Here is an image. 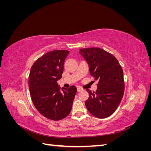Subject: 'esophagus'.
Here are the masks:
<instances>
[{
    "label": "esophagus",
    "instance_id": "34e87169",
    "mask_svg": "<svg viewBox=\"0 0 151 151\" xmlns=\"http://www.w3.org/2000/svg\"><path fill=\"white\" fill-rule=\"evenodd\" d=\"M83 91V89H82L81 88H77V92H81V91Z\"/></svg>",
    "mask_w": 151,
    "mask_h": 151
}]
</instances>
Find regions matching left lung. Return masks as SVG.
Masks as SVG:
<instances>
[{
    "label": "left lung",
    "instance_id": "obj_1",
    "mask_svg": "<svg viewBox=\"0 0 151 151\" xmlns=\"http://www.w3.org/2000/svg\"><path fill=\"white\" fill-rule=\"evenodd\" d=\"M79 53L88 63L91 76L98 81L96 92L86 89L89 96L86 106L96 117H108L119 106L124 94L122 68L112 54L100 48H82Z\"/></svg>",
    "mask_w": 151,
    "mask_h": 151
}]
</instances>
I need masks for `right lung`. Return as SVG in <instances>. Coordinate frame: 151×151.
<instances>
[{"mask_svg": "<svg viewBox=\"0 0 151 151\" xmlns=\"http://www.w3.org/2000/svg\"><path fill=\"white\" fill-rule=\"evenodd\" d=\"M68 53V50L48 52L31 68L28 83L32 101L40 113L52 120H60L68 115L77 93L74 86L60 88L57 83L62 77Z\"/></svg>", "mask_w": 151, "mask_h": 151, "instance_id": "add662e5", "label": "right lung"}]
</instances>
